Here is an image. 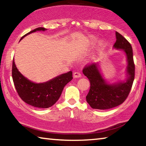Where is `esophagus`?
Returning <instances> with one entry per match:
<instances>
[{
  "mask_svg": "<svg viewBox=\"0 0 146 146\" xmlns=\"http://www.w3.org/2000/svg\"><path fill=\"white\" fill-rule=\"evenodd\" d=\"M81 73H79V72H75L73 74V76L75 78H80L81 77Z\"/></svg>",
  "mask_w": 146,
  "mask_h": 146,
  "instance_id": "34e87169",
  "label": "esophagus"
}]
</instances>
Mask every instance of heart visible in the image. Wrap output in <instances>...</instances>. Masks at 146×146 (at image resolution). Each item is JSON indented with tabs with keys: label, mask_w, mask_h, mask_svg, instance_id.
<instances>
[{
	"label": "heart",
	"mask_w": 146,
	"mask_h": 146,
	"mask_svg": "<svg viewBox=\"0 0 146 146\" xmlns=\"http://www.w3.org/2000/svg\"><path fill=\"white\" fill-rule=\"evenodd\" d=\"M95 38H93V37L91 38V41H92V42H93L95 41Z\"/></svg>",
	"instance_id": "b5f03b06"
}]
</instances>
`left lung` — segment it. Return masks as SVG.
Masks as SVG:
<instances>
[{
	"label": "left lung",
	"mask_w": 146,
	"mask_h": 146,
	"mask_svg": "<svg viewBox=\"0 0 146 146\" xmlns=\"http://www.w3.org/2000/svg\"><path fill=\"white\" fill-rule=\"evenodd\" d=\"M116 38L114 48L123 49L126 54L128 78L125 82L108 84L98 70V63L85 66L82 72L90 82V90L86 96V101L93 109L103 110L117 107L126 100L131 90L135 75L132 47L117 31H116Z\"/></svg>",
	"instance_id": "left-lung-1"
}]
</instances>
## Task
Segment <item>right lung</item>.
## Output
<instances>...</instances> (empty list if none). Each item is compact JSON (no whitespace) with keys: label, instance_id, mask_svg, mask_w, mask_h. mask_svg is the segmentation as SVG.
I'll return each mask as SVG.
<instances>
[{"label":"right lung","instance_id":"1","mask_svg":"<svg viewBox=\"0 0 146 146\" xmlns=\"http://www.w3.org/2000/svg\"><path fill=\"white\" fill-rule=\"evenodd\" d=\"M46 29L42 27L35 29L22 36L21 40L27 35L33 32L45 31ZM72 76V71H69L48 82L35 84L24 77L19 72L15 64L14 59L13 60L12 78L17 92L24 102L33 107L48 108L55 104L60 98L64 86L73 79Z\"/></svg>","mask_w":146,"mask_h":146}]
</instances>
